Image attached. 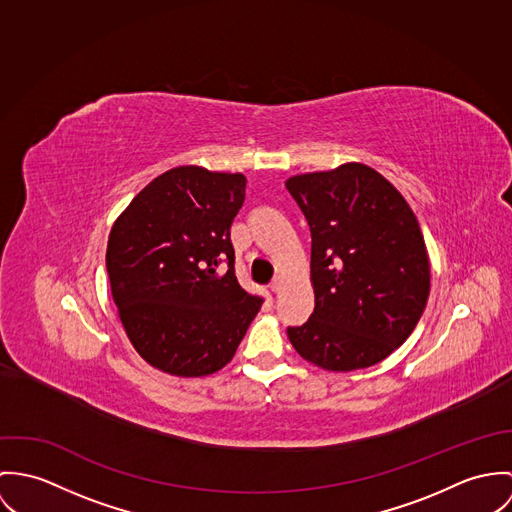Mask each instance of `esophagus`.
Returning <instances> with one entry per match:
<instances>
[{"label":"esophagus","mask_w":512,"mask_h":512,"mask_svg":"<svg viewBox=\"0 0 512 512\" xmlns=\"http://www.w3.org/2000/svg\"><path fill=\"white\" fill-rule=\"evenodd\" d=\"M281 283H283V277L277 275V277L271 281V290H273V292H279V290H281Z\"/></svg>","instance_id":"1"}]
</instances>
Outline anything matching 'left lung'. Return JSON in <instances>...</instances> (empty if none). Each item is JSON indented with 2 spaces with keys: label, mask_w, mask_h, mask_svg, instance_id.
Returning <instances> with one entry per match:
<instances>
[{
  "label": "left lung",
  "mask_w": 512,
  "mask_h": 512,
  "mask_svg": "<svg viewBox=\"0 0 512 512\" xmlns=\"http://www.w3.org/2000/svg\"><path fill=\"white\" fill-rule=\"evenodd\" d=\"M312 235L314 312L288 326L294 349L328 371L389 357L416 328L430 294L418 220L379 172L347 163L286 180Z\"/></svg>",
  "instance_id": "1"
}]
</instances>
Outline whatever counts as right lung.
<instances>
[{"label":"right lung","instance_id":"1","mask_svg":"<svg viewBox=\"0 0 512 512\" xmlns=\"http://www.w3.org/2000/svg\"><path fill=\"white\" fill-rule=\"evenodd\" d=\"M245 182L239 172L171 169L112 228L106 267L121 324L137 353L165 373L222 369L263 304L237 283L229 237Z\"/></svg>","mask_w":512,"mask_h":512}]
</instances>
